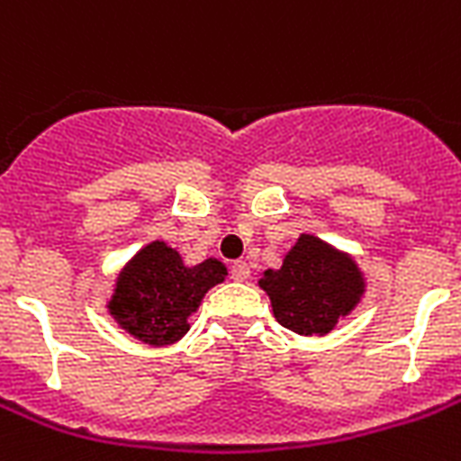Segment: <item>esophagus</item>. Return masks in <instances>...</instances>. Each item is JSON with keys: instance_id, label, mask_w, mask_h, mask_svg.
Returning a JSON list of instances; mask_svg holds the SVG:
<instances>
[{"instance_id": "1", "label": "esophagus", "mask_w": 461, "mask_h": 461, "mask_svg": "<svg viewBox=\"0 0 461 461\" xmlns=\"http://www.w3.org/2000/svg\"><path fill=\"white\" fill-rule=\"evenodd\" d=\"M230 273L234 282H246L249 280V275H251V270H249V266H246L244 260H237V263H231Z\"/></svg>"}]
</instances>
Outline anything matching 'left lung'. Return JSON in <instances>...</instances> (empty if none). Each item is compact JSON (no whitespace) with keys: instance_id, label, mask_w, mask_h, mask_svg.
Returning a JSON list of instances; mask_svg holds the SVG:
<instances>
[{"instance_id":"8db88e82","label":"left lung","mask_w":461,"mask_h":461,"mask_svg":"<svg viewBox=\"0 0 461 461\" xmlns=\"http://www.w3.org/2000/svg\"><path fill=\"white\" fill-rule=\"evenodd\" d=\"M258 287L270 296L280 325L296 335L322 337L361 303L366 277L351 253L299 234L282 266L267 267Z\"/></svg>"}]
</instances>
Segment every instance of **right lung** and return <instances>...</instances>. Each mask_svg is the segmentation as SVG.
<instances>
[{"instance_id":"obj_1","label":"right lung","mask_w":461,"mask_h":461,"mask_svg":"<svg viewBox=\"0 0 461 461\" xmlns=\"http://www.w3.org/2000/svg\"><path fill=\"white\" fill-rule=\"evenodd\" d=\"M224 277L222 260L205 258L186 266L176 249L158 239L119 270L107 311L119 328L143 344L167 347L186 335L188 318Z\"/></svg>"}]
</instances>
